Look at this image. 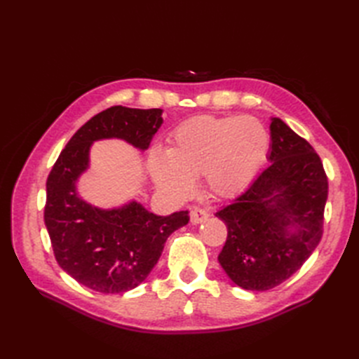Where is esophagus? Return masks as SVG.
<instances>
[{
  "instance_id": "obj_1",
  "label": "esophagus",
  "mask_w": 359,
  "mask_h": 359,
  "mask_svg": "<svg viewBox=\"0 0 359 359\" xmlns=\"http://www.w3.org/2000/svg\"><path fill=\"white\" fill-rule=\"evenodd\" d=\"M208 217H210L208 210H203V208H199V206H196V208H193L191 212H190V222L193 224H198V223L205 222L206 219H208Z\"/></svg>"
}]
</instances>
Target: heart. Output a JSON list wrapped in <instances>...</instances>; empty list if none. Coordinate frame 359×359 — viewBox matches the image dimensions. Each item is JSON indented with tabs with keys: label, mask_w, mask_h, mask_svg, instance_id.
<instances>
[{
	"label": "heart",
	"mask_w": 359,
	"mask_h": 359,
	"mask_svg": "<svg viewBox=\"0 0 359 359\" xmlns=\"http://www.w3.org/2000/svg\"><path fill=\"white\" fill-rule=\"evenodd\" d=\"M268 145L265 127L253 116L202 115L173 130L166 156H151L149 170L173 196L189 193L191 178L203 175L211 193L229 198L255 177Z\"/></svg>",
	"instance_id": "b5f03b06"
}]
</instances>
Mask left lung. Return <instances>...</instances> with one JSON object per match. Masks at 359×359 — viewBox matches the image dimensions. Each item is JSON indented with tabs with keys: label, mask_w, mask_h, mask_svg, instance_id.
Returning a JSON list of instances; mask_svg holds the SVG:
<instances>
[{
	"label": "left lung",
	"mask_w": 359,
	"mask_h": 359,
	"mask_svg": "<svg viewBox=\"0 0 359 359\" xmlns=\"http://www.w3.org/2000/svg\"><path fill=\"white\" fill-rule=\"evenodd\" d=\"M269 165L215 215L227 227L219 262L235 285L269 290L304 265L322 240L328 177L306 139L271 119Z\"/></svg>",
	"instance_id": "obj_1"
}]
</instances>
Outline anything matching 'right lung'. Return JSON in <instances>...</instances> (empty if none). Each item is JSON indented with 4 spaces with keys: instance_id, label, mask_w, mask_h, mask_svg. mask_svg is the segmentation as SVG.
<instances>
[{
    "instance_id": "1",
    "label": "right lung",
    "mask_w": 359,
    "mask_h": 359,
    "mask_svg": "<svg viewBox=\"0 0 359 359\" xmlns=\"http://www.w3.org/2000/svg\"><path fill=\"white\" fill-rule=\"evenodd\" d=\"M161 123V109L112 106L73 135L49 173L45 224L53 255L69 276L93 290L123 293L139 286L158 262L169 235L190 220L189 211L161 217L137 202L99 210L76 193L74 182L88 168L94 140L118 137L147 149Z\"/></svg>"
}]
</instances>
